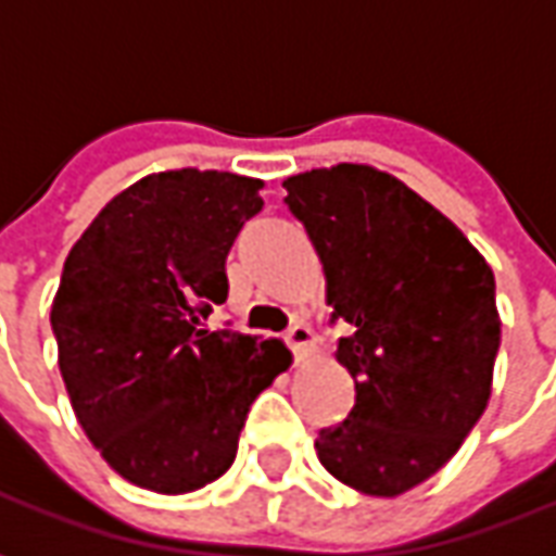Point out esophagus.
I'll list each match as a JSON object with an SVG mask.
<instances>
[{
    "label": "esophagus",
    "mask_w": 556,
    "mask_h": 556,
    "mask_svg": "<svg viewBox=\"0 0 556 556\" xmlns=\"http://www.w3.org/2000/svg\"><path fill=\"white\" fill-rule=\"evenodd\" d=\"M286 342H289V349L298 354V357H306L315 345V333L306 325H294L286 330Z\"/></svg>",
    "instance_id": "obj_1"
}]
</instances>
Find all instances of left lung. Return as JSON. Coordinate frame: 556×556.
Listing matches in <instances>:
<instances>
[{
  "instance_id": "1",
  "label": "left lung",
  "mask_w": 556,
  "mask_h": 556,
  "mask_svg": "<svg viewBox=\"0 0 556 556\" xmlns=\"http://www.w3.org/2000/svg\"><path fill=\"white\" fill-rule=\"evenodd\" d=\"M286 205L325 265L337 361L354 408L318 431V462L372 497L438 473L491 396L501 315L494 274L453 219L393 175L339 163L291 175Z\"/></svg>"
}]
</instances>
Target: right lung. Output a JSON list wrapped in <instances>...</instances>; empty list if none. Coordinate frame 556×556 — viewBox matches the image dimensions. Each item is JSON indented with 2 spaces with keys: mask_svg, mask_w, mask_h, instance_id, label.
Returning a JSON list of instances; mask_svg holds the SVG:
<instances>
[{
  "mask_svg": "<svg viewBox=\"0 0 556 556\" xmlns=\"http://www.w3.org/2000/svg\"><path fill=\"white\" fill-rule=\"evenodd\" d=\"M262 181L154 172L106 202L67 253L50 325L79 426L106 465L187 494L235 462L255 396L291 363L279 339L202 330L226 303V255Z\"/></svg>",
  "mask_w": 556,
  "mask_h": 556,
  "instance_id": "add662e5",
  "label": "right lung"
}]
</instances>
